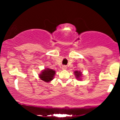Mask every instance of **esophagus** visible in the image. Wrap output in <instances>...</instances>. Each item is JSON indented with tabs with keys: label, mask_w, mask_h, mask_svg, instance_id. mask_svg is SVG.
Returning <instances> with one entry per match:
<instances>
[{
	"label": "esophagus",
	"mask_w": 120,
	"mask_h": 120,
	"mask_svg": "<svg viewBox=\"0 0 120 120\" xmlns=\"http://www.w3.org/2000/svg\"><path fill=\"white\" fill-rule=\"evenodd\" d=\"M67 68V66H65V65H63V67H62V69H63V70H65Z\"/></svg>",
	"instance_id": "34e87169"
}]
</instances>
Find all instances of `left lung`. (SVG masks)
I'll return each instance as SVG.
<instances>
[{"instance_id":"left-lung-1","label":"left lung","mask_w":120,"mask_h":120,"mask_svg":"<svg viewBox=\"0 0 120 120\" xmlns=\"http://www.w3.org/2000/svg\"><path fill=\"white\" fill-rule=\"evenodd\" d=\"M74 73H75V75H76V77H77L76 78H78V79L81 76V73L79 72V71H75V72H74Z\"/></svg>"}]
</instances>
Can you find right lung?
Returning <instances> with one entry per match:
<instances>
[{
    "instance_id": "add662e5",
    "label": "right lung",
    "mask_w": 120,
    "mask_h": 120,
    "mask_svg": "<svg viewBox=\"0 0 120 120\" xmlns=\"http://www.w3.org/2000/svg\"><path fill=\"white\" fill-rule=\"evenodd\" d=\"M55 74V71L48 68L43 71L41 74H40L39 77L42 80L46 82H49V81L53 79Z\"/></svg>"
}]
</instances>
